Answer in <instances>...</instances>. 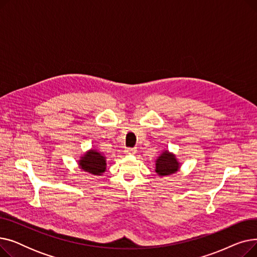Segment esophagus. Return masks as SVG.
I'll use <instances>...</instances> for the list:
<instances>
[{
  "instance_id": "1",
  "label": "esophagus",
  "mask_w": 257,
  "mask_h": 257,
  "mask_svg": "<svg viewBox=\"0 0 257 257\" xmlns=\"http://www.w3.org/2000/svg\"><path fill=\"white\" fill-rule=\"evenodd\" d=\"M124 152H125V154H136L137 149H136V148H127V149Z\"/></svg>"
}]
</instances>
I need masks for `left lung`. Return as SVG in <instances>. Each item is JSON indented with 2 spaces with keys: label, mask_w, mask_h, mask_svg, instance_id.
Here are the masks:
<instances>
[{
  "label": "left lung",
  "mask_w": 257,
  "mask_h": 257,
  "mask_svg": "<svg viewBox=\"0 0 257 257\" xmlns=\"http://www.w3.org/2000/svg\"><path fill=\"white\" fill-rule=\"evenodd\" d=\"M179 169L180 163L176 155L169 150L161 152V154L155 160V172L160 177L170 176L172 174L177 173Z\"/></svg>",
  "instance_id": "obj_1"
}]
</instances>
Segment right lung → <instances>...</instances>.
Returning <instances> with one entry per match:
<instances>
[{
  "label": "right lung",
  "mask_w": 257,
  "mask_h": 257,
  "mask_svg": "<svg viewBox=\"0 0 257 257\" xmlns=\"http://www.w3.org/2000/svg\"><path fill=\"white\" fill-rule=\"evenodd\" d=\"M79 169L94 176H101L106 171V157L97 149L86 151L78 160Z\"/></svg>",
  "instance_id": "add662e5"
}]
</instances>
